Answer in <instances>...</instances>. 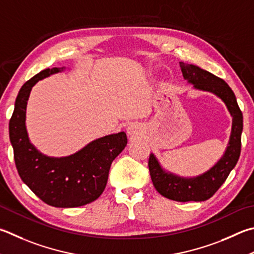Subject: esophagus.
<instances>
[{"instance_id": "34e87169", "label": "esophagus", "mask_w": 254, "mask_h": 254, "mask_svg": "<svg viewBox=\"0 0 254 254\" xmlns=\"http://www.w3.org/2000/svg\"><path fill=\"white\" fill-rule=\"evenodd\" d=\"M127 135L131 137L139 136L141 134V127H137L136 124H130V126H128L127 128Z\"/></svg>"}]
</instances>
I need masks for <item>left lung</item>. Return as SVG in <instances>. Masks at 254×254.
Returning a JSON list of instances; mask_svg holds the SVG:
<instances>
[{"label":"left lung","mask_w":254,"mask_h":254,"mask_svg":"<svg viewBox=\"0 0 254 254\" xmlns=\"http://www.w3.org/2000/svg\"><path fill=\"white\" fill-rule=\"evenodd\" d=\"M184 80L195 90L210 92L224 102L232 117L231 134L223 155L213 167L196 177H180L162 168L156 156L151 153L149 159L150 175L155 190L167 199L178 202L205 201L214 194L236 167L241 152L243 117L236 95L222 79L193 64L180 62Z\"/></svg>","instance_id":"left-lung-1"}]
</instances>
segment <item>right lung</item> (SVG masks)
Masks as SVG:
<instances>
[{
  "instance_id": "1",
  "label": "right lung",
  "mask_w": 254,
  "mask_h": 254,
  "mask_svg": "<svg viewBox=\"0 0 254 254\" xmlns=\"http://www.w3.org/2000/svg\"><path fill=\"white\" fill-rule=\"evenodd\" d=\"M66 67L45 68L24 83L16 96L8 124L14 161L22 181L49 205L76 207L95 201L107 186L113 160L127 146L124 132L93 140L67 156H49L36 149L26 130V105L36 82L65 71Z\"/></svg>"
}]
</instances>
